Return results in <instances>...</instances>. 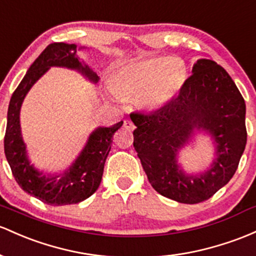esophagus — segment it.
Instances as JSON below:
<instances>
[{"mask_svg": "<svg viewBox=\"0 0 256 256\" xmlns=\"http://www.w3.org/2000/svg\"><path fill=\"white\" fill-rule=\"evenodd\" d=\"M124 128H128V130H134V125L131 120H124Z\"/></svg>", "mask_w": 256, "mask_h": 256, "instance_id": "esophagus-1", "label": "esophagus"}]
</instances>
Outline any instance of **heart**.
I'll list each match as a JSON object with an SVG mask.
<instances>
[{"label": "heart", "mask_w": 256, "mask_h": 256, "mask_svg": "<svg viewBox=\"0 0 256 256\" xmlns=\"http://www.w3.org/2000/svg\"><path fill=\"white\" fill-rule=\"evenodd\" d=\"M188 80V68L178 57H147L114 72L109 90L118 98L134 97L140 108L156 112L170 104Z\"/></svg>", "instance_id": "obj_1"}]
</instances>
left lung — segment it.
<instances>
[{"label": "left lung", "mask_w": 256, "mask_h": 256, "mask_svg": "<svg viewBox=\"0 0 256 256\" xmlns=\"http://www.w3.org/2000/svg\"><path fill=\"white\" fill-rule=\"evenodd\" d=\"M130 118L136 126L134 147L148 181L178 203H200L228 184L246 144V103L228 72L212 60H196L170 104ZM196 134L210 137L214 159L206 170L187 173L178 153Z\"/></svg>", "instance_id": "8db88e82"}]
</instances>
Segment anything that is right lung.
<instances>
[{
  "label": "right lung",
  "instance_id": "right-lung-1",
  "mask_svg": "<svg viewBox=\"0 0 256 256\" xmlns=\"http://www.w3.org/2000/svg\"><path fill=\"white\" fill-rule=\"evenodd\" d=\"M82 48L85 47H78V50ZM76 50L75 44L54 42L48 44L28 69L23 80L13 92L8 106L4 134L6 158L22 190L48 206L76 204L96 192L102 181L113 134L122 126V122H120L110 128L98 126L94 128L76 159L68 169L60 172L44 174L32 164L22 134L20 109L25 96L36 81L52 66L75 70L92 84L100 81L97 72L80 60Z\"/></svg>",
  "mask_w": 256,
  "mask_h": 256
}]
</instances>
